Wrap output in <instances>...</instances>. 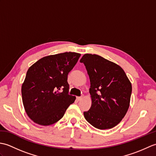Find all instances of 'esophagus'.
I'll list each match as a JSON object with an SVG mask.
<instances>
[{
  "mask_svg": "<svg viewBox=\"0 0 156 156\" xmlns=\"http://www.w3.org/2000/svg\"><path fill=\"white\" fill-rule=\"evenodd\" d=\"M82 98H82V97H76V99H77L78 101H80V100H82Z\"/></svg>",
  "mask_w": 156,
  "mask_h": 156,
  "instance_id": "esophagus-1",
  "label": "esophagus"
}]
</instances>
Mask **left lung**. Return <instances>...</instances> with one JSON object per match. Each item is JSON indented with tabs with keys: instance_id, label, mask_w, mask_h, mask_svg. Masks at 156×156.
Masks as SVG:
<instances>
[{
	"instance_id": "1",
	"label": "left lung",
	"mask_w": 156,
	"mask_h": 156,
	"mask_svg": "<svg viewBox=\"0 0 156 156\" xmlns=\"http://www.w3.org/2000/svg\"><path fill=\"white\" fill-rule=\"evenodd\" d=\"M80 62L86 66L90 82L92 105L84 112V118L98 129L115 127L129 107L131 82L121 67L100 55L84 54Z\"/></svg>"
}]
</instances>
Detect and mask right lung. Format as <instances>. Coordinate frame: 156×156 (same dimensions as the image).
I'll use <instances>...</instances> for the list:
<instances>
[{
    "label": "right lung",
    "instance_id": "add662e5",
    "mask_svg": "<svg viewBox=\"0 0 156 156\" xmlns=\"http://www.w3.org/2000/svg\"><path fill=\"white\" fill-rule=\"evenodd\" d=\"M80 55L65 52L45 56L28 69L21 87L22 100L26 113L35 123L54 124L76 100L68 94L67 80Z\"/></svg>",
    "mask_w": 156,
    "mask_h": 156
}]
</instances>
